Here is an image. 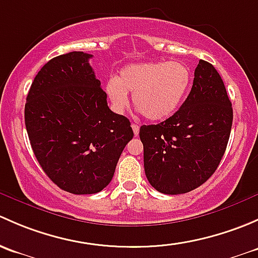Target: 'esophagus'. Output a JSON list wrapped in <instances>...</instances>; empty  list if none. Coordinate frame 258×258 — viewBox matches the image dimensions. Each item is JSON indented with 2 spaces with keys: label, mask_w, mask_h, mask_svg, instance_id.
Segmentation results:
<instances>
[{
  "label": "esophagus",
  "mask_w": 258,
  "mask_h": 258,
  "mask_svg": "<svg viewBox=\"0 0 258 258\" xmlns=\"http://www.w3.org/2000/svg\"><path fill=\"white\" fill-rule=\"evenodd\" d=\"M132 128H133V132H134L135 137H138V134H139V125H138V124H135V123H133Z\"/></svg>",
  "instance_id": "esophagus-1"
}]
</instances>
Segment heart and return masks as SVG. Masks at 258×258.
<instances>
[{"label": "heart", "mask_w": 258, "mask_h": 258, "mask_svg": "<svg viewBox=\"0 0 258 258\" xmlns=\"http://www.w3.org/2000/svg\"><path fill=\"white\" fill-rule=\"evenodd\" d=\"M191 73L180 62H145L124 67L105 92L116 113L129 107L133 94L135 108L151 121L164 120L175 113L186 97Z\"/></svg>", "instance_id": "heart-1"}]
</instances>
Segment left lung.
<instances>
[{"label": "left lung", "mask_w": 258, "mask_h": 258, "mask_svg": "<svg viewBox=\"0 0 258 258\" xmlns=\"http://www.w3.org/2000/svg\"><path fill=\"white\" fill-rule=\"evenodd\" d=\"M232 105L219 72L200 59L192 88L180 109L159 124L143 125L148 181L159 192L185 194L216 171L226 150Z\"/></svg>", "instance_id": "8db88e82"}]
</instances>
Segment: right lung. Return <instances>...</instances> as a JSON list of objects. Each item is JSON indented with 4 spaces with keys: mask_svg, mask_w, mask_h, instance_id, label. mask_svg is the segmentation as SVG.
I'll return each mask as SVG.
<instances>
[{
    "mask_svg": "<svg viewBox=\"0 0 258 258\" xmlns=\"http://www.w3.org/2000/svg\"><path fill=\"white\" fill-rule=\"evenodd\" d=\"M92 54L70 52L37 73L25 105L32 150L47 176L76 195L102 191L134 137L130 121L108 107L89 64Z\"/></svg>",
    "mask_w": 258,
    "mask_h": 258,
    "instance_id": "right-lung-1",
    "label": "right lung"
}]
</instances>
